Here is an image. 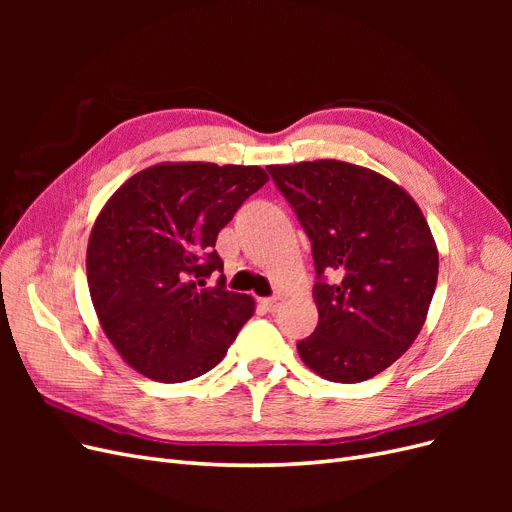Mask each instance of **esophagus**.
<instances>
[{
  "instance_id": "obj_1",
  "label": "esophagus",
  "mask_w": 512,
  "mask_h": 512,
  "mask_svg": "<svg viewBox=\"0 0 512 512\" xmlns=\"http://www.w3.org/2000/svg\"><path fill=\"white\" fill-rule=\"evenodd\" d=\"M260 303H262V307H265V309H267V312H277V309H280V307H282L284 299L280 297V294H275V297H269V299H262Z\"/></svg>"
}]
</instances>
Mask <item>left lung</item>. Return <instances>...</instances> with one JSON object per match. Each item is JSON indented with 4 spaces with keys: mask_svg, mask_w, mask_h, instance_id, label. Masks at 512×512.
I'll return each mask as SVG.
<instances>
[{
    "mask_svg": "<svg viewBox=\"0 0 512 512\" xmlns=\"http://www.w3.org/2000/svg\"><path fill=\"white\" fill-rule=\"evenodd\" d=\"M312 241L316 331L301 361L331 382L374 378L421 333L438 284V247L414 198L339 160L267 166Z\"/></svg>",
    "mask_w": 512,
    "mask_h": 512,
    "instance_id": "8db88e82",
    "label": "left lung"
}]
</instances>
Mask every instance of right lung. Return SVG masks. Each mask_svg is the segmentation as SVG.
<instances>
[{
	"label": "right lung",
	"mask_w": 512,
	"mask_h": 512,
	"mask_svg": "<svg viewBox=\"0 0 512 512\" xmlns=\"http://www.w3.org/2000/svg\"><path fill=\"white\" fill-rule=\"evenodd\" d=\"M269 181L260 166L162 162L106 200L87 243L100 327L138 374L185 382L218 365L254 314L250 294L207 286L218 232Z\"/></svg>",
	"instance_id": "right-lung-1"
}]
</instances>
